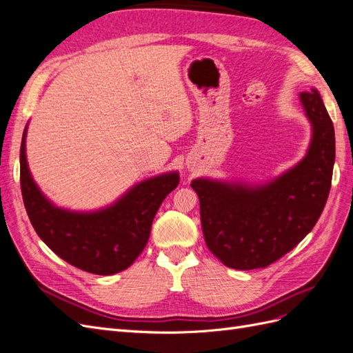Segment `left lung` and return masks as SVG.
<instances>
[{"mask_svg":"<svg viewBox=\"0 0 353 353\" xmlns=\"http://www.w3.org/2000/svg\"><path fill=\"white\" fill-rule=\"evenodd\" d=\"M312 141L301 163L263 187L196 179L208 249L234 270L265 268L294 249L321 216L336 157L334 126L316 90L301 92Z\"/></svg>","mask_w":353,"mask_h":353,"instance_id":"obj_1","label":"left lung"}]
</instances>
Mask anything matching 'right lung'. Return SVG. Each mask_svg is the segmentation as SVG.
I'll list each match as a JSON object with an SVG mask.
<instances>
[{
	"instance_id": "right-lung-1",
	"label": "right lung",
	"mask_w": 353,
	"mask_h": 353,
	"mask_svg": "<svg viewBox=\"0 0 353 353\" xmlns=\"http://www.w3.org/2000/svg\"><path fill=\"white\" fill-rule=\"evenodd\" d=\"M25 137L20 145V188L32 227L63 261L97 275H112L130 266L144 250L152 223L165 197L175 190L176 172L135 185L113 206L94 213L57 209L41 194L32 179Z\"/></svg>"
}]
</instances>
